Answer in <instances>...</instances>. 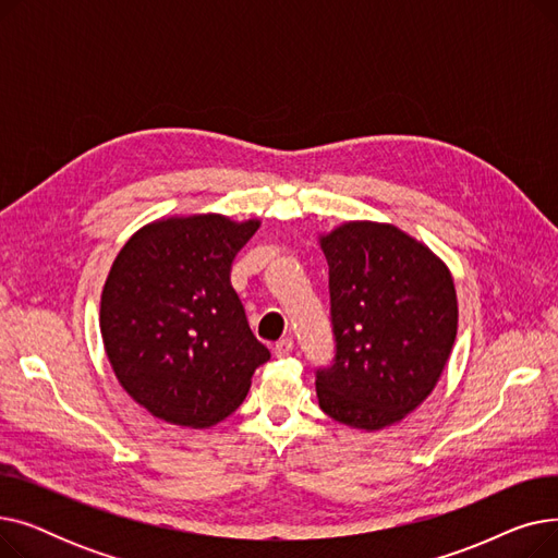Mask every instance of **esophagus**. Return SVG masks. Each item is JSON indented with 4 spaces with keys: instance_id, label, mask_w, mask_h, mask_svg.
<instances>
[{
    "instance_id": "34e87169",
    "label": "esophagus",
    "mask_w": 558,
    "mask_h": 558,
    "mask_svg": "<svg viewBox=\"0 0 558 558\" xmlns=\"http://www.w3.org/2000/svg\"><path fill=\"white\" fill-rule=\"evenodd\" d=\"M291 350H294V339L291 337H284V339L276 341V345H274L276 357H287V355H291Z\"/></svg>"
}]
</instances>
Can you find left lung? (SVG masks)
<instances>
[{
    "instance_id": "8db88e82",
    "label": "left lung",
    "mask_w": 558,
    "mask_h": 558,
    "mask_svg": "<svg viewBox=\"0 0 558 558\" xmlns=\"http://www.w3.org/2000/svg\"><path fill=\"white\" fill-rule=\"evenodd\" d=\"M330 267L337 360L316 375L318 407L379 432L418 409L441 379L459 326L448 264L393 223L343 221L318 234Z\"/></svg>"
}]
</instances>
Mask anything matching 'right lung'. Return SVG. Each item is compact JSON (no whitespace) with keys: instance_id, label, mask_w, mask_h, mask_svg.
Masks as SVG:
<instances>
[{"instance_id":"obj_1","label":"right lung","mask_w":558,"mask_h":558,"mask_svg":"<svg viewBox=\"0 0 558 558\" xmlns=\"http://www.w3.org/2000/svg\"><path fill=\"white\" fill-rule=\"evenodd\" d=\"M259 219L162 217L135 230L101 289L99 328L122 389L151 416L192 429L238 409L269 360L230 287Z\"/></svg>"}]
</instances>
